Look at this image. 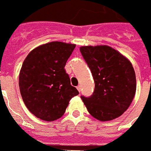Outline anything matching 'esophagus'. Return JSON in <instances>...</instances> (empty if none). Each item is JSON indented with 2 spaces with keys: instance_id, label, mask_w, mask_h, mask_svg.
I'll return each instance as SVG.
<instances>
[{
  "instance_id": "34e87169",
  "label": "esophagus",
  "mask_w": 151,
  "mask_h": 151,
  "mask_svg": "<svg viewBox=\"0 0 151 151\" xmlns=\"http://www.w3.org/2000/svg\"><path fill=\"white\" fill-rule=\"evenodd\" d=\"M77 90L79 91H81V86L80 85H79V86H77Z\"/></svg>"
}]
</instances>
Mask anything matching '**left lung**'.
Here are the masks:
<instances>
[{
	"label": "left lung",
	"instance_id": "obj_1",
	"mask_svg": "<svg viewBox=\"0 0 151 151\" xmlns=\"http://www.w3.org/2000/svg\"><path fill=\"white\" fill-rule=\"evenodd\" d=\"M80 49L95 81L92 96H81L88 112L102 122L121 116L136 92L135 72L131 61L107 45L82 46Z\"/></svg>",
	"mask_w": 151,
	"mask_h": 151
}]
</instances>
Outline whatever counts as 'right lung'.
Here are the masks:
<instances>
[{"label": "right lung", "mask_w": 151, "mask_h": 151, "mask_svg": "<svg viewBox=\"0 0 151 151\" xmlns=\"http://www.w3.org/2000/svg\"><path fill=\"white\" fill-rule=\"evenodd\" d=\"M74 44L52 41L28 53L19 75V88L28 111L45 121L62 117L79 91L71 85L64 69Z\"/></svg>", "instance_id": "add662e5"}]
</instances>
